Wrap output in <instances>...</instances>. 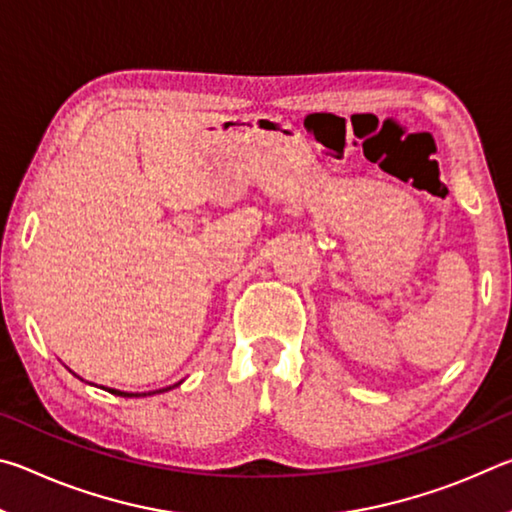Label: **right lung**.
I'll use <instances>...</instances> for the list:
<instances>
[{
	"label": "right lung",
	"instance_id": "obj_1",
	"mask_svg": "<svg viewBox=\"0 0 512 512\" xmlns=\"http://www.w3.org/2000/svg\"><path fill=\"white\" fill-rule=\"evenodd\" d=\"M171 388V386H169ZM164 391H167V388H164ZM110 393H115V395H121V397H140V395H131V393H121V391H110ZM162 393V391H160ZM144 395H151V393H144Z\"/></svg>",
	"mask_w": 512,
	"mask_h": 512
}]
</instances>
